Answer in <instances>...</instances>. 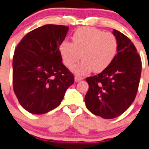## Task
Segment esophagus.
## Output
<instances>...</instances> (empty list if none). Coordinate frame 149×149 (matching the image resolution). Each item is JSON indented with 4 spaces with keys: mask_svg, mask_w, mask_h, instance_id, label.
<instances>
[{
    "mask_svg": "<svg viewBox=\"0 0 149 149\" xmlns=\"http://www.w3.org/2000/svg\"><path fill=\"white\" fill-rule=\"evenodd\" d=\"M74 79H75V82H79V81L82 80V78L80 77H79V76H75Z\"/></svg>",
    "mask_w": 149,
    "mask_h": 149,
    "instance_id": "34e87169",
    "label": "esophagus"
}]
</instances>
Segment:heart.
<instances>
[{"mask_svg": "<svg viewBox=\"0 0 149 149\" xmlns=\"http://www.w3.org/2000/svg\"><path fill=\"white\" fill-rule=\"evenodd\" d=\"M72 43L63 40L59 47L63 63L71 67L80 57L81 62L72 67L78 75H85L93 70L99 72L107 68L117 54L118 42L111 32H104L92 27L77 29L72 37Z\"/></svg>", "mask_w": 149, "mask_h": 149, "instance_id": "b5f03b06", "label": "heart"}]
</instances>
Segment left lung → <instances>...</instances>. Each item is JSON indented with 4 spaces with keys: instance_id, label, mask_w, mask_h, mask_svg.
<instances>
[{
    "instance_id": "8db88e82",
    "label": "left lung",
    "mask_w": 149,
    "mask_h": 149,
    "mask_svg": "<svg viewBox=\"0 0 149 149\" xmlns=\"http://www.w3.org/2000/svg\"><path fill=\"white\" fill-rule=\"evenodd\" d=\"M112 33L118 42L114 59L101 73L86 79L89 86L86 107L104 119L118 117L132 104L142 72L140 57L131 40L116 29Z\"/></svg>"
}]
</instances>
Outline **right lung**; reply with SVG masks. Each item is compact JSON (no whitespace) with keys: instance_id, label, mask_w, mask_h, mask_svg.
<instances>
[{"instance_id":"1","label":"right lung","mask_w":149,"mask_h":149,"mask_svg":"<svg viewBox=\"0 0 149 149\" xmlns=\"http://www.w3.org/2000/svg\"><path fill=\"white\" fill-rule=\"evenodd\" d=\"M68 30V26L45 25L26 34L15 49L13 90L29 113L43 114L56 108L74 83L59 51Z\"/></svg>"}]
</instances>
